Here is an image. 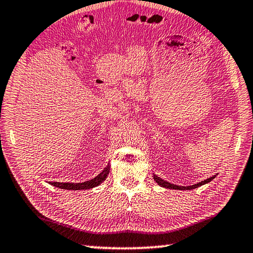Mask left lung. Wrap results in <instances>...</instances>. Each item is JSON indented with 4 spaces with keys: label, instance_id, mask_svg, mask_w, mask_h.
Listing matches in <instances>:
<instances>
[{
    "label": "left lung",
    "instance_id": "left-lung-1",
    "mask_svg": "<svg viewBox=\"0 0 253 253\" xmlns=\"http://www.w3.org/2000/svg\"><path fill=\"white\" fill-rule=\"evenodd\" d=\"M214 178H215V175L211 176V178L207 179V180H205V181H201V182H199V183H197V184L190 185V187H180V185H175V184H172V183H170V182H167V181L162 180L161 178H159L158 175L153 174V179L156 180V182H157L159 185H161V187H165V188H167V189H172V190H192V189H196V188H198V187H200V185H203V184H206V183H209L210 181H212Z\"/></svg>",
    "mask_w": 253,
    "mask_h": 253
}]
</instances>
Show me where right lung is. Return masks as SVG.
<instances>
[{
    "instance_id": "obj_1",
    "label": "right lung",
    "mask_w": 253,
    "mask_h": 253,
    "mask_svg": "<svg viewBox=\"0 0 253 253\" xmlns=\"http://www.w3.org/2000/svg\"><path fill=\"white\" fill-rule=\"evenodd\" d=\"M110 172V165L104 168V170L101 172L99 175H96L94 179L90 181H85V182L82 183H63V182H51L52 185H54L56 188L64 189V190H86V189H92L94 187H97L100 183L103 182L106 179Z\"/></svg>"
}]
</instances>
